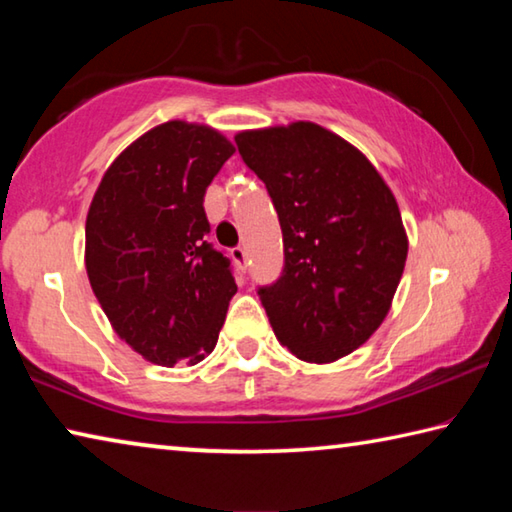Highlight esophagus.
<instances>
[{
    "label": "esophagus",
    "instance_id": "34e87169",
    "mask_svg": "<svg viewBox=\"0 0 512 512\" xmlns=\"http://www.w3.org/2000/svg\"><path fill=\"white\" fill-rule=\"evenodd\" d=\"M230 255H232V259H235V262H241V264H244V262H246V257H248V253H246V248H244V246L232 248V250H230Z\"/></svg>",
    "mask_w": 512,
    "mask_h": 512
}]
</instances>
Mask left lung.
<instances>
[{
    "label": "left lung",
    "instance_id": "left-lung-1",
    "mask_svg": "<svg viewBox=\"0 0 512 512\" xmlns=\"http://www.w3.org/2000/svg\"><path fill=\"white\" fill-rule=\"evenodd\" d=\"M235 142L282 228V275L257 291L277 341L307 363L341 359L384 323L404 273L395 196L366 155L311 121Z\"/></svg>",
    "mask_w": 512,
    "mask_h": 512
}]
</instances>
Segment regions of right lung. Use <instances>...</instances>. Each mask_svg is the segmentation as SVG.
Listing matches in <instances>:
<instances>
[{
	"instance_id": "add662e5",
	"label": "right lung",
	"mask_w": 512,
	"mask_h": 512,
	"mask_svg": "<svg viewBox=\"0 0 512 512\" xmlns=\"http://www.w3.org/2000/svg\"><path fill=\"white\" fill-rule=\"evenodd\" d=\"M235 153L203 124L173 119L117 155L85 221V268L121 341L158 366L214 350L230 298V259L210 241L203 198Z\"/></svg>"
}]
</instances>
